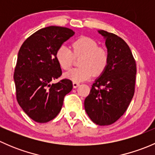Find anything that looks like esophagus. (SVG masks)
I'll use <instances>...</instances> for the list:
<instances>
[{
  "instance_id": "1",
  "label": "esophagus",
  "mask_w": 155,
  "mask_h": 155,
  "mask_svg": "<svg viewBox=\"0 0 155 155\" xmlns=\"http://www.w3.org/2000/svg\"><path fill=\"white\" fill-rule=\"evenodd\" d=\"M79 85H80V83H79V82H73V87H75V88H76V87H77L78 86H79Z\"/></svg>"
}]
</instances>
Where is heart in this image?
Masks as SVG:
<instances>
[{"label": "heart", "mask_w": 155, "mask_h": 155, "mask_svg": "<svg viewBox=\"0 0 155 155\" xmlns=\"http://www.w3.org/2000/svg\"><path fill=\"white\" fill-rule=\"evenodd\" d=\"M74 56L81 58L79 61L80 68L68 72L64 76L73 82H83L93 75L100 76L107 68L109 54L106 48L100 47L98 43L91 37H82L76 39L72 43V50L62 45L57 49L56 60L63 70H68L72 67Z\"/></svg>", "instance_id": "b5f03b06"}]
</instances>
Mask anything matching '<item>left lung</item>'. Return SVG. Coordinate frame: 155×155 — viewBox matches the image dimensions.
<instances>
[{"label":"left lung","instance_id":"1","mask_svg":"<svg viewBox=\"0 0 155 155\" xmlns=\"http://www.w3.org/2000/svg\"><path fill=\"white\" fill-rule=\"evenodd\" d=\"M98 32L106 39L109 61L92 85L84 105L91 121L104 126L119 119L129 107L135 91L137 65L123 39L104 30Z\"/></svg>","mask_w":155,"mask_h":155}]
</instances>
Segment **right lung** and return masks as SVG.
<instances>
[{
	"mask_svg": "<svg viewBox=\"0 0 155 155\" xmlns=\"http://www.w3.org/2000/svg\"><path fill=\"white\" fill-rule=\"evenodd\" d=\"M74 34L68 28H44L26 39L18 51L14 72L16 99L23 111L36 122L46 123L55 118L65 95L73 88L70 79L54 84L51 82L62 74L56 51Z\"/></svg>",
	"mask_w": 155,
	"mask_h": 155,
	"instance_id": "right-lung-1",
	"label": "right lung"
}]
</instances>
